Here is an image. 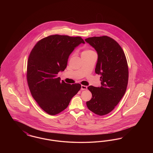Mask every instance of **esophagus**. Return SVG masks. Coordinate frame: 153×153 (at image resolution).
<instances>
[{"label": "esophagus", "mask_w": 153, "mask_h": 153, "mask_svg": "<svg viewBox=\"0 0 153 153\" xmlns=\"http://www.w3.org/2000/svg\"><path fill=\"white\" fill-rule=\"evenodd\" d=\"M81 90H86L87 89V87L85 86V85H81Z\"/></svg>", "instance_id": "esophagus-1"}]
</instances>
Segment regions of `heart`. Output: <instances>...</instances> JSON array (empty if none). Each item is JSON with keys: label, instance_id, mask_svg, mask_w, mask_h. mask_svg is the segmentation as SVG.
I'll return each instance as SVG.
<instances>
[{"label": "heart", "instance_id": "1", "mask_svg": "<svg viewBox=\"0 0 153 153\" xmlns=\"http://www.w3.org/2000/svg\"><path fill=\"white\" fill-rule=\"evenodd\" d=\"M91 52H93V51H90V50H86V51H82L81 54H88V53H91Z\"/></svg>", "mask_w": 153, "mask_h": 153}]
</instances>
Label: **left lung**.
<instances>
[{"label": "left lung", "instance_id": "8db88e82", "mask_svg": "<svg viewBox=\"0 0 153 153\" xmlns=\"http://www.w3.org/2000/svg\"><path fill=\"white\" fill-rule=\"evenodd\" d=\"M85 41L97 53L95 73L101 75V87L90 85L92 94L87 102L88 109L95 114H108L123 97L128 84V69L123 49L109 36H94Z\"/></svg>", "mask_w": 153, "mask_h": 153}]
</instances>
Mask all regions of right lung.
<instances>
[{
	"mask_svg": "<svg viewBox=\"0 0 153 153\" xmlns=\"http://www.w3.org/2000/svg\"><path fill=\"white\" fill-rule=\"evenodd\" d=\"M80 37L53 35L40 40L29 55L27 80L33 98L42 109L54 115L67 108L80 91V84H69L57 77L67 66L70 54L80 44Z\"/></svg>",
	"mask_w": 153,
	"mask_h": 153,
	"instance_id": "right-lung-1",
	"label": "right lung"
}]
</instances>
